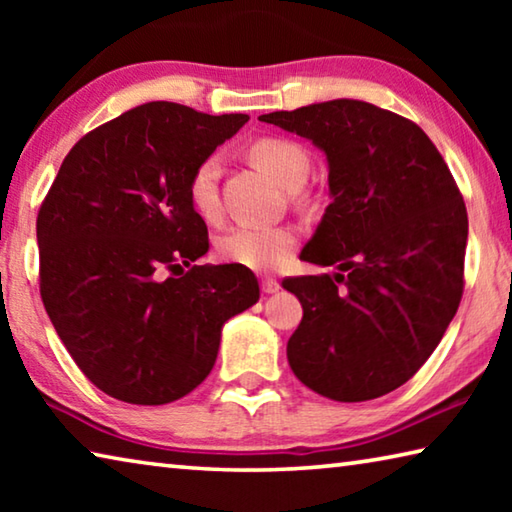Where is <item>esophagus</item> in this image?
I'll use <instances>...</instances> for the list:
<instances>
[{"label":"esophagus","instance_id":"1","mask_svg":"<svg viewBox=\"0 0 512 512\" xmlns=\"http://www.w3.org/2000/svg\"><path fill=\"white\" fill-rule=\"evenodd\" d=\"M262 291L264 293H277V291H280V282L273 280V277H264V280H262Z\"/></svg>","mask_w":512,"mask_h":512}]
</instances>
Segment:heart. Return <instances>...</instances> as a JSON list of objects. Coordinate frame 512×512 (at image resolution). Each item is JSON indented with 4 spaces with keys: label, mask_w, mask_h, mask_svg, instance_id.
Wrapping results in <instances>:
<instances>
[{
    "label": "heart",
    "mask_w": 512,
    "mask_h": 512,
    "mask_svg": "<svg viewBox=\"0 0 512 512\" xmlns=\"http://www.w3.org/2000/svg\"><path fill=\"white\" fill-rule=\"evenodd\" d=\"M250 158L287 189H298L311 171V160L305 146L287 140V137H262V140L253 142ZM221 167V155L212 153L198 162L192 176H189V203L203 219H216L221 214ZM296 244L298 232L289 225H275V228L237 225V228L223 232L216 241L219 255L225 262L253 268V271H275V268L284 266Z\"/></svg>",
    "instance_id": "heart-1"
}]
</instances>
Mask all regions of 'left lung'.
Here are the masks:
<instances>
[{
    "label": "left lung",
    "mask_w": 512,
    "mask_h": 512,
    "mask_svg": "<svg viewBox=\"0 0 512 512\" xmlns=\"http://www.w3.org/2000/svg\"><path fill=\"white\" fill-rule=\"evenodd\" d=\"M327 158L332 203L300 259L334 275L289 277L302 320L287 343L302 384L336 402L400 388L443 339L463 296L467 212L418 124L357 99L268 112Z\"/></svg>",
    "instance_id": "1"
}]
</instances>
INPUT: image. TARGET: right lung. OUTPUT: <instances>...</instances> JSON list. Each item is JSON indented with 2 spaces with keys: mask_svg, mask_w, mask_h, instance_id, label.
<instances>
[{
  "mask_svg": "<svg viewBox=\"0 0 512 512\" xmlns=\"http://www.w3.org/2000/svg\"><path fill=\"white\" fill-rule=\"evenodd\" d=\"M246 121L144 103L81 137L40 205L42 302L76 366L115 400L158 406L192 393L225 320L259 300L239 264L182 272L210 248L189 176Z\"/></svg>",
  "mask_w": 512,
  "mask_h": 512,
  "instance_id": "add662e5",
  "label": "right lung"
}]
</instances>
